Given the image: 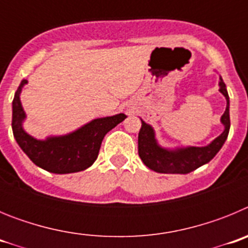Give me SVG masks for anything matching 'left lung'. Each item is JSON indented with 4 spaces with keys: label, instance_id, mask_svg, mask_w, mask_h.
<instances>
[{
    "label": "left lung",
    "instance_id": "left-lung-1",
    "mask_svg": "<svg viewBox=\"0 0 248 248\" xmlns=\"http://www.w3.org/2000/svg\"><path fill=\"white\" fill-rule=\"evenodd\" d=\"M218 91L226 98V110L221 117L225 129L215 140L206 146H187L174 150L163 148L155 139V131L149 124L141 120V128L138 137V151L140 159L149 169L161 174H189L200 166L207 164L217 154L225 144L230 131V99L226 85L220 77Z\"/></svg>",
    "mask_w": 248,
    "mask_h": 248
}]
</instances>
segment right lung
I'll return each mask as SVG.
<instances>
[{
  "label": "right lung",
  "mask_w": 248,
  "mask_h": 248,
  "mask_svg": "<svg viewBox=\"0 0 248 248\" xmlns=\"http://www.w3.org/2000/svg\"><path fill=\"white\" fill-rule=\"evenodd\" d=\"M27 80L23 79L15 93L12 102V130L19 148L37 166L54 174L83 171L97 160L102 141L109 130L125 119V114L98 118L61 137H48L38 140L27 134L22 126L26 113L22 108L19 94Z\"/></svg>",
  "instance_id": "1"
}]
</instances>
